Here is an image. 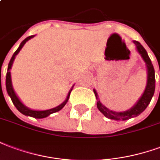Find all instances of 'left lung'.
<instances>
[{
    "instance_id": "obj_1",
    "label": "left lung",
    "mask_w": 160,
    "mask_h": 160,
    "mask_svg": "<svg viewBox=\"0 0 160 160\" xmlns=\"http://www.w3.org/2000/svg\"><path fill=\"white\" fill-rule=\"evenodd\" d=\"M134 43L136 46V48L138 50L139 53L142 55V59H144V61L147 64V67H148V82H147V86H146V89L142 96L140 98L138 102L135 105L134 107L125 112H112V111L107 109V107H104L101 104L100 101H97V107L99 110L101 111L102 113L104 114L105 116L110 119L114 120H127L131 118L136 117L139 114H141L145 110L147 107L148 106L150 101L152 100V97L153 94H154L155 90V75H154V68L152 65L151 59L148 57V54L147 53L145 48L142 47V45L139 42L137 41H134ZM160 71V68H159ZM94 93L95 94V97L98 100V94L96 91L94 89Z\"/></svg>"
}]
</instances>
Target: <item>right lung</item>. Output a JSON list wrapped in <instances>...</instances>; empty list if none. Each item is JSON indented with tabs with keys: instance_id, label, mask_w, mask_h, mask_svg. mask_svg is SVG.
Wrapping results in <instances>:
<instances>
[{
	"instance_id": "add662e5",
	"label": "right lung",
	"mask_w": 160,
	"mask_h": 160,
	"mask_svg": "<svg viewBox=\"0 0 160 160\" xmlns=\"http://www.w3.org/2000/svg\"><path fill=\"white\" fill-rule=\"evenodd\" d=\"M34 37V36H30V37H26L24 39L21 44L18 47V48L16 51L15 53H13V55L12 56L11 59H10V62L8 64V72H7V76H6V88H7V91H8V94H9V96L11 97V100L12 101V103L14 105L16 108L18 109L21 113H23L24 115H26V116H30V117H33L35 118H43L48 117L50 114L53 113V112H59V110H61L63 107H65V105L66 104V102L68 101L69 97H70V94H71V92H72V88L70 90V92L68 93V95H67V98L66 100L62 104L59 105L58 107H54V108H52V109H49V110H45V111H35V110H31L29 109L28 107H26L24 104H22L18 98L17 97V95L15 94L14 90L12 88V81H11V73H10V69L12 67V62L15 59V56L17 55L18 53V52L20 51V49L23 48V46L24 45V43L26 42L28 40H30L31 38Z\"/></svg>"
}]
</instances>
